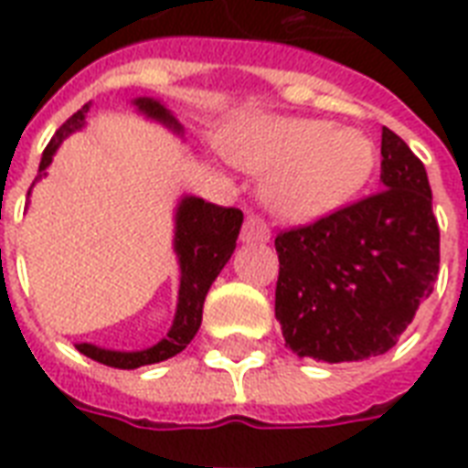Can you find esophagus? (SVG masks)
<instances>
[{
	"label": "esophagus",
	"mask_w": 468,
	"mask_h": 468,
	"mask_svg": "<svg viewBox=\"0 0 468 468\" xmlns=\"http://www.w3.org/2000/svg\"><path fill=\"white\" fill-rule=\"evenodd\" d=\"M271 238L270 228L264 223L262 218H257V216H248L245 220V226H242V233H240V240L242 242H267Z\"/></svg>",
	"instance_id": "34e87169"
}]
</instances>
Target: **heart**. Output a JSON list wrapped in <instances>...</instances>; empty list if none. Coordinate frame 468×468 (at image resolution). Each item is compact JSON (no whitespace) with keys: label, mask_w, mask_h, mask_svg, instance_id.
Instances as JSON below:
<instances>
[{"label":"heart","mask_w":468,"mask_h":468,"mask_svg":"<svg viewBox=\"0 0 468 468\" xmlns=\"http://www.w3.org/2000/svg\"><path fill=\"white\" fill-rule=\"evenodd\" d=\"M218 145L230 165L264 176V206L296 226L345 208L369 184L378 160L359 128L303 116H245L220 131Z\"/></svg>","instance_id":"heart-1"}]
</instances>
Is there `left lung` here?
I'll return each instance as SVG.
<instances>
[{
	"instance_id": "left-lung-1",
	"label": "left lung",
	"mask_w": 468,
	"mask_h": 468,
	"mask_svg": "<svg viewBox=\"0 0 468 468\" xmlns=\"http://www.w3.org/2000/svg\"><path fill=\"white\" fill-rule=\"evenodd\" d=\"M384 191L277 235L274 315L286 345L315 362H362L399 342L440 271L428 172L381 131Z\"/></svg>"
}]
</instances>
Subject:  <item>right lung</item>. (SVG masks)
Instances as JSON below:
<instances>
[{
  "label": "right lung",
  "mask_w": 468,
  "mask_h": 468,
  "mask_svg": "<svg viewBox=\"0 0 468 468\" xmlns=\"http://www.w3.org/2000/svg\"><path fill=\"white\" fill-rule=\"evenodd\" d=\"M131 104L148 121H155L160 126L169 128L179 138L184 135V126L160 99L138 97ZM90 106L91 101L84 104L77 113H72L55 131L53 141L48 143V148L43 150L36 182L48 176L46 169L50 167L53 155L58 153L62 141L80 128H84ZM28 197H31V189H28ZM240 226L242 211H238V208H223V206L208 204L204 198L189 197V194L179 198L175 208V238H172V248H175L176 264H179V296H176L175 320H172L167 335L160 342H155L153 347L138 349V352L104 349L91 345V342H80L77 349L84 356H90L99 364H106V367H113V369H138L145 364L165 362L169 356L179 355L194 340V335L201 325L206 293L233 255Z\"/></svg>",
  "instance_id": "1"
}]
</instances>
